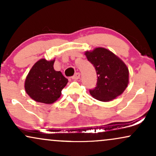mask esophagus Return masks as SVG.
Segmentation results:
<instances>
[{
	"label": "esophagus",
	"mask_w": 156,
	"mask_h": 156,
	"mask_svg": "<svg viewBox=\"0 0 156 156\" xmlns=\"http://www.w3.org/2000/svg\"><path fill=\"white\" fill-rule=\"evenodd\" d=\"M80 77V73H76V74H75L74 76L72 77V79H73V80H78V79H79Z\"/></svg>",
	"instance_id": "34e87169"
}]
</instances>
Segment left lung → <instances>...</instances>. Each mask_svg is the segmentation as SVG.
<instances>
[{"instance_id": "left-lung-1", "label": "left lung", "mask_w": 156, "mask_h": 156, "mask_svg": "<svg viewBox=\"0 0 156 156\" xmlns=\"http://www.w3.org/2000/svg\"><path fill=\"white\" fill-rule=\"evenodd\" d=\"M85 55L98 76L96 87L89 90L91 95L100 101L108 102L122 94L129 80V71L124 62L103 48L87 51Z\"/></svg>"}]
</instances>
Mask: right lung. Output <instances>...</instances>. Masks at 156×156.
Returning <instances> with one entry per match:
<instances>
[{
  "label": "right lung",
  "mask_w": 156,
  "mask_h": 156,
  "mask_svg": "<svg viewBox=\"0 0 156 156\" xmlns=\"http://www.w3.org/2000/svg\"><path fill=\"white\" fill-rule=\"evenodd\" d=\"M55 60H39L32 67L25 81V89L33 100L51 104L60 98L68 80L53 68Z\"/></svg>",
  "instance_id": "add662e5"
}]
</instances>
